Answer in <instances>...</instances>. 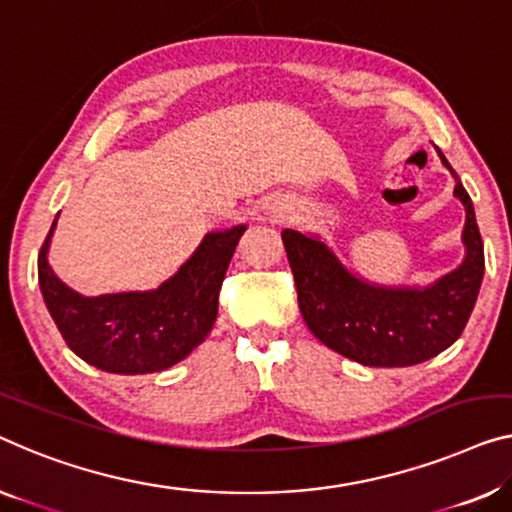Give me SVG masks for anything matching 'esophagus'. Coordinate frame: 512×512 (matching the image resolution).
I'll list each match as a JSON object with an SVG mask.
<instances>
[{
  "instance_id": "1",
  "label": "esophagus",
  "mask_w": 512,
  "mask_h": 512,
  "mask_svg": "<svg viewBox=\"0 0 512 512\" xmlns=\"http://www.w3.org/2000/svg\"><path fill=\"white\" fill-rule=\"evenodd\" d=\"M282 211H285V209H282V207H273V213H276V216H278V218L282 216Z\"/></svg>"
}]
</instances>
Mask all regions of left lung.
Returning a JSON list of instances; mask_svg holds the SVG:
<instances>
[{"mask_svg": "<svg viewBox=\"0 0 512 512\" xmlns=\"http://www.w3.org/2000/svg\"><path fill=\"white\" fill-rule=\"evenodd\" d=\"M453 195L464 207V259L430 285H379L358 276L319 234L282 230L299 308L319 342L370 368H407L437 356L460 338L485 273L474 204L446 156Z\"/></svg>", "mask_w": 512, "mask_h": 512, "instance_id": "1", "label": "left lung"}]
</instances>
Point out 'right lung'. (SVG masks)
<instances>
[{
	"label": "right lung",
	"mask_w": 512,
	"mask_h": 512,
	"mask_svg": "<svg viewBox=\"0 0 512 512\" xmlns=\"http://www.w3.org/2000/svg\"><path fill=\"white\" fill-rule=\"evenodd\" d=\"M48 239L38 253V287L66 345L112 375H149L172 368L200 347L218 315V292L246 225L204 234L174 276L147 292L85 296L52 271Z\"/></svg>",
	"instance_id": "add662e5"
}]
</instances>
